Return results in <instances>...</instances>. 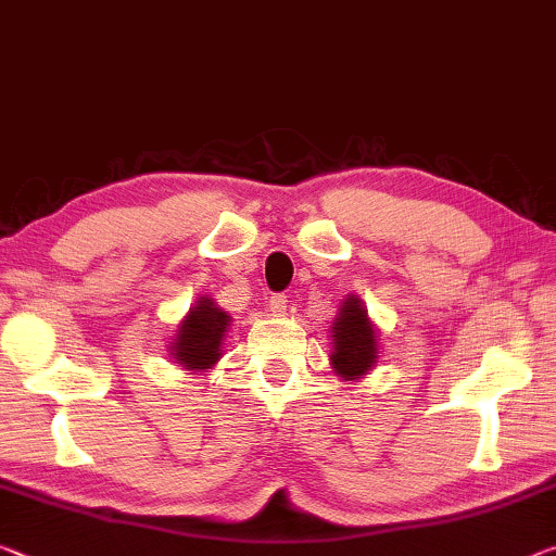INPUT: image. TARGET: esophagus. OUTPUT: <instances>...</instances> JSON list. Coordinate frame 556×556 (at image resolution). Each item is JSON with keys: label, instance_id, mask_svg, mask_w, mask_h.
<instances>
[{"label": "esophagus", "instance_id": "esophagus-1", "mask_svg": "<svg viewBox=\"0 0 556 556\" xmlns=\"http://www.w3.org/2000/svg\"><path fill=\"white\" fill-rule=\"evenodd\" d=\"M268 305H270V311L276 313V315H283L288 311V298L283 293H273Z\"/></svg>", "mask_w": 556, "mask_h": 556}]
</instances>
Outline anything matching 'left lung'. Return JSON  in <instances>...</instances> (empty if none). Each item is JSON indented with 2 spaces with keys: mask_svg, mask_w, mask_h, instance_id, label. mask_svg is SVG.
<instances>
[{
  "mask_svg": "<svg viewBox=\"0 0 556 556\" xmlns=\"http://www.w3.org/2000/svg\"><path fill=\"white\" fill-rule=\"evenodd\" d=\"M330 365L343 380H361L378 363V336L363 301L348 295L330 326Z\"/></svg>",
  "mask_w": 556,
  "mask_h": 556,
  "instance_id": "left-lung-1",
  "label": "left lung"
}]
</instances>
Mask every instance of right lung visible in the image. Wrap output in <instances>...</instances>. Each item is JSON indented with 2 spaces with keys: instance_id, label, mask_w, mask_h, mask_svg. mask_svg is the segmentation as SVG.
Returning a JSON list of instances; mask_svg holds the SVG:
<instances>
[{
  "instance_id": "obj_1",
  "label": "right lung",
  "mask_w": 556,
  "mask_h": 556,
  "mask_svg": "<svg viewBox=\"0 0 556 556\" xmlns=\"http://www.w3.org/2000/svg\"><path fill=\"white\" fill-rule=\"evenodd\" d=\"M230 315L203 295L189 315L178 323V332L170 343L174 361L191 372H206L220 361L226 345Z\"/></svg>"
}]
</instances>
